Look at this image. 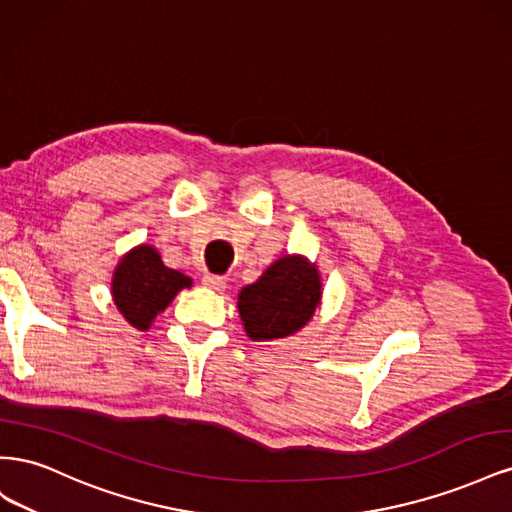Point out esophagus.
Returning <instances> with one entry per match:
<instances>
[{
    "instance_id": "esophagus-1",
    "label": "esophagus",
    "mask_w": 512,
    "mask_h": 512,
    "mask_svg": "<svg viewBox=\"0 0 512 512\" xmlns=\"http://www.w3.org/2000/svg\"><path fill=\"white\" fill-rule=\"evenodd\" d=\"M203 284H205L207 288L215 290V292H222V290L226 288V280H224V277H222V275H211V273L203 275Z\"/></svg>"
}]
</instances>
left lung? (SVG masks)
<instances>
[{"instance_id": "8db88e82", "label": "left lung", "mask_w": 512, "mask_h": 512, "mask_svg": "<svg viewBox=\"0 0 512 512\" xmlns=\"http://www.w3.org/2000/svg\"><path fill=\"white\" fill-rule=\"evenodd\" d=\"M322 299L316 262L301 254H284L254 284L241 288L239 316L247 337L273 342L301 331L314 318Z\"/></svg>"}]
</instances>
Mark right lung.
Returning a JSON list of instances; mask_svg holds the SVG:
<instances>
[{"label":"right lung","instance_id":"1","mask_svg":"<svg viewBox=\"0 0 512 512\" xmlns=\"http://www.w3.org/2000/svg\"><path fill=\"white\" fill-rule=\"evenodd\" d=\"M192 280L181 271L168 269L153 245L141 243L123 254L111 280V294L130 327L149 331L153 320L170 305Z\"/></svg>","mask_w":512,"mask_h":512}]
</instances>
